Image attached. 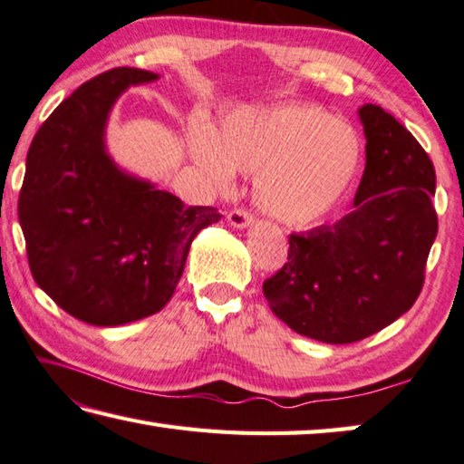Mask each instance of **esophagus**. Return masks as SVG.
<instances>
[{"label":"esophagus","mask_w":464,"mask_h":464,"mask_svg":"<svg viewBox=\"0 0 464 464\" xmlns=\"http://www.w3.org/2000/svg\"><path fill=\"white\" fill-rule=\"evenodd\" d=\"M227 218H229V225L237 227V229H246V227L254 221V215H251L247 208H233L231 213L227 215Z\"/></svg>","instance_id":"esophagus-1"}]
</instances>
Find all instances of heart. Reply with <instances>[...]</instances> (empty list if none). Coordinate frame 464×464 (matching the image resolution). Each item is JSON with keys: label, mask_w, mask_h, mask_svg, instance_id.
<instances>
[{"label": "heart", "mask_w": 464, "mask_h": 464, "mask_svg": "<svg viewBox=\"0 0 464 464\" xmlns=\"http://www.w3.org/2000/svg\"><path fill=\"white\" fill-rule=\"evenodd\" d=\"M195 158L215 182L233 168L256 174V203L292 227L323 221L355 182L363 144L351 125L318 105L247 109L225 121L221 138L195 141Z\"/></svg>", "instance_id": "heart-1"}]
</instances>
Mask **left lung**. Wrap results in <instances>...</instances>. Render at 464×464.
<instances>
[{"instance_id":"1","label":"left lung","mask_w":464,"mask_h":464,"mask_svg":"<svg viewBox=\"0 0 464 464\" xmlns=\"http://www.w3.org/2000/svg\"><path fill=\"white\" fill-rule=\"evenodd\" d=\"M359 117L367 162L355 208L292 233L288 261L264 282L282 323L331 344L372 336L414 306L438 233L432 160L379 105L365 103Z\"/></svg>"}]
</instances>
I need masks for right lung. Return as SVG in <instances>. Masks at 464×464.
<instances>
[{"instance_id": "obj_1", "label": "right lung", "mask_w": 464, "mask_h": 464, "mask_svg": "<svg viewBox=\"0 0 464 464\" xmlns=\"http://www.w3.org/2000/svg\"><path fill=\"white\" fill-rule=\"evenodd\" d=\"M158 74L117 66L64 99L32 140L18 217L34 280L95 326L156 314L172 298L192 239L223 215L133 179L105 150L109 111Z\"/></svg>"}]
</instances>
